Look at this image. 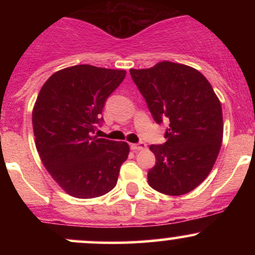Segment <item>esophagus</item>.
Here are the masks:
<instances>
[{
	"instance_id": "esophagus-1",
	"label": "esophagus",
	"mask_w": 255,
	"mask_h": 255,
	"mask_svg": "<svg viewBox=\"0 0 255 255\" xmlns=\"http://www.w3.org/2000/svg\"><path fill=\"white\" fill-rule=\"evenodd\" d=\"M130 148H131V150H134V151L144 150V148H146V144L144 141H140V142H137V144H131Z\"/></svg>"
}]
</instances>
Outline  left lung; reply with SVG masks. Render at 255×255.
Returning <instances> with one entry per match:
<instances>
[{
    "label": "left lung",
    "mask_w": 255,
    "mask_h": 255,
    "mask_svg": "<svg viewBox=\"0 0 255 255\" xmlns=\"http://www.w3.org/2000/svg\"><path fill=\"white\" fill-rule=\"evenodd\" d=\"M129 72L154 121L169 122L166 141L150 146L157 162L147 172L148 184L166 195L186 194L217 159L223 140L221 102L207 79L186 64L163 61Z\"/></svg>",
    "instance_id": "left-lung-1"
}]
</instances>
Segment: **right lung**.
Wrapping results in <instances>:
<instances>
[{"label":"right lung","mask_w":255,"mask_h":255,"mask_svg":"<svg viewBox=\"0 0 255 255\" xmlns=\"http://www.w3.org/2000/svg\"><path fill=\"white\" fill-rule=\"evenodd\" d=\"M126 71L79 64L51 75L33 111L34 141L44 166L72 197L97 198L118 182L129 146L95 135L105 101Z\"/></svg>","instance_id":"1"}]
</instances>
